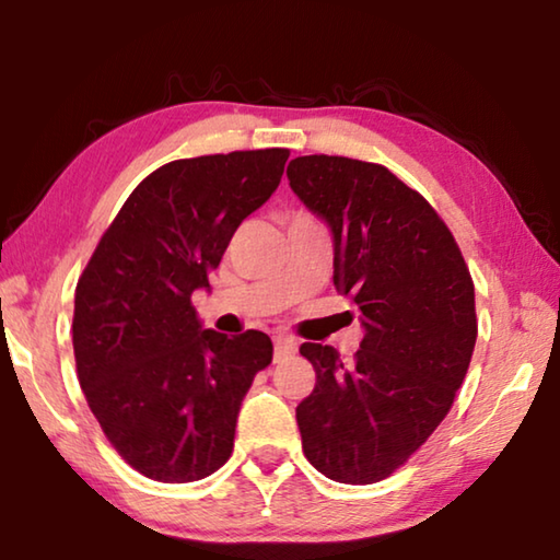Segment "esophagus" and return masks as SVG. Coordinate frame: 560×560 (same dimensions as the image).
I'll use <instances>...</instances> for the list:
<instances>
[{
  "label": "esophagus",
  "mask_w": 560,
  "mask_h": 560,
  "mask_svg": "<svg viewBox=\"0 0 560 560\" xmlns=\"http://www.w3.org/2000/svg\"><path fill=\"white\" fill-rule=\"evenodd\" d=\"M299 350V343L293 338H289V336H277L273 338V360H279L281 358H287V355H293Z\"/></svg>",
  "instance_id": "1"
}]
</instances>
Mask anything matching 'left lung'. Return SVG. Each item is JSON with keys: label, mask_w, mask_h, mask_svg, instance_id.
<instances>
[{"label": "left lung", "mask_w": 560, "mask_h": 560, "mask_svg": "<svg viewBox=\"0 0 560 560\" xmlns=\"http://www.w3.org/2000/svg\"><path fill=\"white\" fill-rule=\"evenodd\" d=\"M287 175L330 230L334 283L363 326L350 363L334 346H301L316 371L296 407L303 454L328 479L373 485L450 412L477 343L474 283L447 224L387 167L303 155Z\"/></svg>", "instance_id": "obj_1"}]
</instances>
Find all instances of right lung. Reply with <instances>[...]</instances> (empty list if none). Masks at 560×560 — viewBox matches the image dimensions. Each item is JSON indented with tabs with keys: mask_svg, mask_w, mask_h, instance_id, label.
Returning <instances> with one entry per match:
<instances>
[{
	"mask_svg": "<svg viewBox=\"0 0 560 560\" xmlns=\"http://www.w3.org/2000/svg\"><path fill=\"white\" fill-rule=\"evenodd\" d=\"M289 150L173 160L132 189L73 301V355L91 412L132 469L165 485L230 459L236 415L271 363L261 330L224 336L192 306L226 244L279 187Z\"/></svg>",
	"mask_w": 560,
	"mask_h": 560,
	"instance_id": "1",
	"label": "right lung"
}]
</instances>
